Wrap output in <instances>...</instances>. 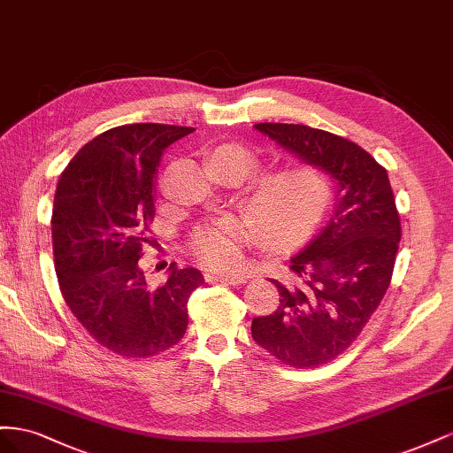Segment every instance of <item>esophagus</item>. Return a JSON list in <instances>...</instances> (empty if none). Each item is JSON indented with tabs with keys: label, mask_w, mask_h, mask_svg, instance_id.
<instances>
[{
	"label": "esophagus",
	"mask_w": 453,
	"mask_h": 453,
	"mask_svg": "<svg viewBox=\"0 0 453 453\" xmlns=\"http://www.w3.org/2000/svg\"><path fill=\"white\" fill-rule=\"evenodd\" d=\"M244 277L242 273H209L206 275V280L209 282H212V284H216V282H224V284H239V282H242Z\"/></svg>",
	"instance_id": "esophagus-1"
}]
</instances>
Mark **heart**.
Wrapping results in <instances>:
<instances>
[{"mask_svg": "<svg viewBox=\"0 0 453 453\" xmlns=\"http://www.w3.org/2000/svg\"><path fill=\"white\" fill-rule=\"evenodd\" d=\"M211 161L227 165L244 176L257 161L241 144H219ZM332 199L326 173L315 165H292L257 176L249 188L244 206L261 226L269 247L287 250L305 241L325 216ZM260 237L250 218H222L199 227L191 235V252L212 271H235L242 265L244 250Z\"/></svg>", "mask_w": 453, "mask_h": 453, "instance_id": "heart-1", "label": "heart"}]
</instances>
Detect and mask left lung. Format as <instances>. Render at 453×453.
<instances>
[{
    "label": "left lung",
    "mask_w": 453,
    "mask_h": 453,
    "mask_svg": "<svg viewBox=\"0 0 453 453\" xmlns=\"http://www.w3.org/2000/svg\"><path fill=\"white\" fill-rule=\"evenodd\" d=\"M256 131L315 165L334 182L328 222L292 256L277 284V311L252 319V338L296 368L330 363L363 332L389 288L400 218L389 176L355 142L307 125L257 123Z\"/></svg>",
    "instance_id": "left-lung-1"
}]
</instances>
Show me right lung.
<instances>
[{"instance_id": "1", "label": "right lung", "mask_w": 453, "mask_h": 453, "mask_svg": "<svg viewBox=\"0 0 453 453\" xmlns=\"http://www.w3.org/2000/svg\"><path fill=\"white\" fill-rule=\"evenodd\" d=\"M191 127H113L73 155L53 206L55 269L64 300L93 338L121 357L146 358L176 345L188 328V300L203 284L196 267L150 287L142 244L155 216V174L163 151Z\"/></svg>"}]
</instances>
